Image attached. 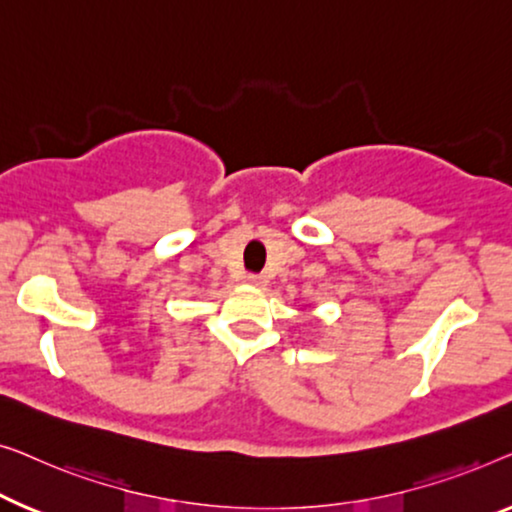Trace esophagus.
I'll list each match as a JSON object with an SVG mask.
<instances>
[{"label":"esophagus","instance_id":"1","mask_svg":"<svg viewBox=\"0 0 512 512\" xmlns=\"http://www.w3.org/2000/svg\"><path fill=\"white\" fill-rule=\"evenodd\" d=\"M246 280H248V285H253V287H266V283H269V280H266L264 276H257V273H250Z\"/></svg>","mask_w":512,"mask_h":512}]
</instances>
